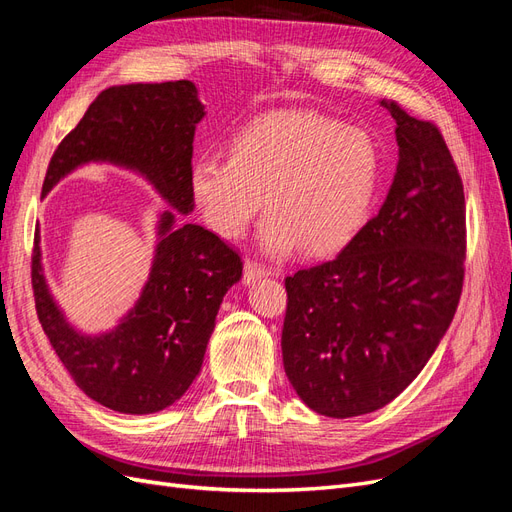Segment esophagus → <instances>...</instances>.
Instances as JSON below:
<instances>
[{
  "label": "esophagus",
  "instance_id": "esophagus-1",
  "mask_svg": "<svg viewBox=\"0 0 512 512\" xmlns=\"http://www.w3.org/2000/svg\"><path fill=\"white\" fill-rule=\"evenodd\" d=\"M269 275H280V271L260 265V262H256V260H245V265H243V284L245 286H250V284L262 280V277H269Z\"/></svg>",
  "mask_w": 512,
  "mask_h": 512
}]
</instances>
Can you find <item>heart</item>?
<instances>
[{"mask_svg": "<svg viewBox=\"0 0 512 512\" xmlns=\"http://www.w3.org/2000/svg\"><path fill=\"white\" fill-rule=\"evenodd\" d=\"M378 183L371 136L314 111L260 117L232 138L230 156L203 153L190 173L194 203L220 237H243L267 200L258 245L271 258L344 250L367 224Z\"/></svg>", "mask_w": 512, "mask_h": 512, "instance_id": "b5f03b06", "label": "heart"}]
</instances>
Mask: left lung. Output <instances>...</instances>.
I'll return each instance as SVG.
<instances>
[{
	"label": "left lung",
	"instance_id": "left-lung-1",
	"mask_svg": "<svg viewBox=\"0 0 512 512\" xmlns=\"http://www.w3.org/2000/svg\"><path fill=\"white\" fill-rule=\"evenodd\" d=\"M393 183L335 260L286 277V376L331 418L380 410L421 374L451 327L463 286L466 200L440 130L393 100Z\"/></svg>",
	"mask_w": 512,
	"mask_h": 512
}]
</instances>
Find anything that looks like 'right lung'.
<instances>
[{"instance_id": "right-lung-1", "label": "right lung", "mask_w": 512, "mask_h": 512, "mask_svg": "<svg viewBox=\"0 0 512 512\" xmlns=\"http://www.w3.org/2000/svg\"><path fill=\"white\" fill-rule=\"evenodd\" d=\"M192 81L108 87L55 149L42 198L87 164L143 177L168 205L158 213L156 250L141 294L113 329L85 333L55 301L36 226L32 286L42 329L79 389L121 414L160 412L190 389L203 367L224 294L243 262L218 235L190 224L194 132L205 117Z\"/></svg>"}]
</instances>
